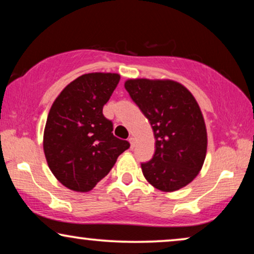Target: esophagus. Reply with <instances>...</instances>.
Wrapping results in <instances>:
<instances>
[{"label": "esophagus", "mask_w": 254, "mask_h": 254, "mask_svg": "<svg viewBox=\"0 0 254 254\" xmlns=\"http://www.w3.org/2000/svg\"><path fill=\"white\" fill-rule=\"evenodd\" d=\"M128 141H129V143H130V148H134V145H135V138H134L133 136H130L129 138H128Z\"/></svg>", "instance_id": "obj_1"}]
</instances>
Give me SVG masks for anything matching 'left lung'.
Wrapping results in <instances>:
<instances>
[{
	"label": "left lung",
	"instance_id": "left-lung-1",
	"mask_svg": "<svg viewBox=\"0 0 254 254\" xmlns=\"http://www.w3.org/2000/svg\"><path fill=\"white\" fill-rule=\"evenodd\" d=\"M125 88L155 135V154L141 164L144 178L163 192L189 185L207 154L206 124L195 98L172 79H127Z\"/></svg>",
	"mask_w": 254,
	"mask_h": 254
}]
</instances>
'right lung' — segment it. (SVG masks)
Here are the masks:
<instances>
[{
	"instance_id": "obj_1",
	"label": "right lung",
	"mask_w": 254,
	"mask_h": 254,
	"mask_svg": "<svg viewBox=\"0 0 254 254\" xmlns=\"http://www.w3.org/2000/svg\"><path fill=\"white\" fill-rule=\"evenodd\" d=\"M120 81L114 72H90L69 83L54 100L44 130V152L51 171L62 185L89 192L129 148L112 133L103 114Z\"/></svg>"
}]
</instances>
